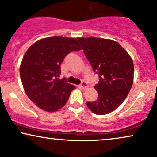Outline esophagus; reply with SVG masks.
<instances>
[{
  "instance_id": "esophagus-1",
  "label": "esophagus",
  "mask_w": 157,
  "mask_h": 157,
  "mask_svg": "<svg viewBox=\"0 0 157 157\" xmlns=\"http://www.w3.org/2000/svg\"><path fill=\"white\" fill-rule=\"evenodd\" d=\"M80 87H81V88H82L83 90H86V89H87V88H88V84H86V83L83 82L82 84L80 85Z\"/></svg>"
}]
</instances>
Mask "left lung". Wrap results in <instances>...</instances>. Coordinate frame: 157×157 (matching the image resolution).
Segmentation results:
<instances>
[{"instance_id": "left-lung-1", "label": "left lung", "mask_w": 157, "mask_h": 157, "mask_svg": "<svg viewBox=\"0 0 157 157\" xmlns=\"http://www.w3.org/2000/svg\"><path fill=\"white\" fill-rule=\"evenodd\" d=\"M84 52L99 75L94 86L98 98L86 105L97 115H105L116 110L131 90L134 78L132 57L119 43L101 38H78Z\"/></svg>"}]
</instances>
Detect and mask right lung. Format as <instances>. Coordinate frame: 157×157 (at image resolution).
<instances>
[{
	"instance_id": "add662e5",
	"label": "right lung",
	"mask_w": 157,
	"mask_h": 157,
	"mask_svg": "<svg viewBox=\"0 0 157 157\" xmlns=\"http://www.w3.org/2000/svg\"><path fill=\"white\" fill-rule=\"evenodd\" d=\"M78 38L54 36L42 38L25 52L19 67L23 88L38 108L55 112L66 104L75 88L60 74V65L67 54L81 50Z\"/></svg>"
}]
</instances>
